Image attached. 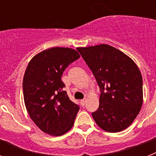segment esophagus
Instances as JSON below:
<instances>
[{"mask_svg": "<svg viewBox=\"0 0 156 156\" xmlns=\"http://www.w3.org/2000/svg\"><path fill=\"white\" fill-rule=\"evenodd\" d=\"M86 101H87V99L86 98H83V100L80 101V104H81V105L83 106H83L85 105V104H86Z\"/></svg>", "mask_w": 156, "mask_h": 156, "instance_id": "1", "label": "esophagus"}]
</instances>
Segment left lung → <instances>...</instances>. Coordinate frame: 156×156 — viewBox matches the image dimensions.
Wrapping results in <instances>:
<instances>
[{
  "label": "left lung",
  "mask_w": 156,
  "mask_h": 156,
  "mask_svg": "<svg viewBox=\"0 0 156 156\" xmlns=\"http://www.w3.org/2000/svg\"><path fill=\"white\" fill-rule=\"evenodd\" d=\"M76 50L100 88L94 119L105 131H122L133 122L142 106L143 80L138 67L126 55L108 44Z\"/></svg>",
  "instance_id": "1"
}]
</instances>
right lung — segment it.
I'll list each match as a JSON object with an SVG mask.
<instances>
[{"label": "right lung", "instance_id": "add662e5", "mask_svg": "<svg viewBox=\"0 0 156 156\" xmlns=\"http://www.w3.org/2000/svg\"><path fill=\"white\" fill-rule=\"evenodd\" d=\"M80 57L74 49L52 48L31 59L25 72L23 97L30 118L44 133L61 136L73 126L79 111L63 90V72Z\"/></svg>", "mask_w": 156, "mask_h": 156}]
</instances>
